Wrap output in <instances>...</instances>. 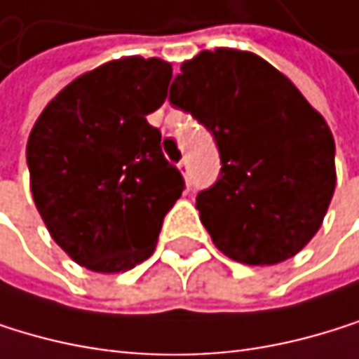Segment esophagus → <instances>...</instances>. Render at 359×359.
Instances as JSON below:
<instances>
[{
    "instance_id": "34e87169",
    "label": "esophagus",
    "mask_w": 359,
    "mask_h": 359,
    "mask_svg": "<svg viewBox=\"0 0 359 359\" xmlns=\"http://www.w3.org/2000/svg\"><path fill=\"white\" fill-rule=\"evenodd\" d=\"M177 166H180V169H182V173H184V175L188 173V160H182V162L177 164Z\"/></svg>"
}]
</instances>
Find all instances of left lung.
I'll return each mask as SVG.
<instances>
[{"mask_svg": "<svg viewBox=\"0 0 359 359\" xmlns=\"http://www.w3.org/2000/svg\"><path fill=\"white\" fill-rule=\"evenodd\" d=\"M169 102L215 134L217 184L197 195L212 243L249 266L297 255L323 225L336 188L327 121L273 65L219 47L180 67Z\"/></svg>", "mask_w": 359, "mask_h": 359, "instance_id": "1", "label": "left lung"}]
</instances>
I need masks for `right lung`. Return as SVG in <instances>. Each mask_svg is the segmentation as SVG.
<instances>
[{"mask_svg": "<svg viewBox=\"0 0 359 359\" xmlns=\"http://www.w3.org/2000/svg\"><path fill=\"white\" fill-rule=\"evenodd\" d=\"M171 62L126 55L67 84L27 138L29 190L51 238L95 273L154 253L184 180L147 123L166 99Z\"/></svg>", "mask_w": 359, "mask_h": 359, "instance_id": "1", "label": "right lung"}]
</instances>
